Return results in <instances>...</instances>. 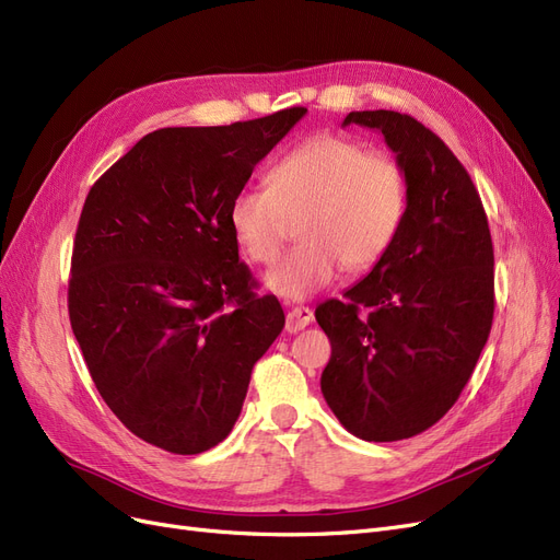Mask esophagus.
I'll return each mask as SVG.
<instances>
[{"label":"esophagus","mask_w":560,"mask_h":560,"mask_svg":"<svg viewBox=\"0 0 560 560\" xmlns=\"http://www.w3.org/2000/svg\"><path fill=\"white\" fill-rule=\"evenodd\" d=\"M312 320H314L312 308H308V306H295L285 316V332L295 335V332H300V329H304Z\"/></svg>","instance_id":"obj_1"}]
</instances>
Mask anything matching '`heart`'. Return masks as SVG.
Returning a JSON list of instances; mask_svg holds the SVG:
<instances>
[{
    "mask_svg": "<svg viewBox=\"0 0 560 560\" xmlns=\"http://www.w3.org/2000/svg\"><path fill=\"white\" fill-rule=\"evenodd\" d=\"M408 210V179L397 159L366 152L341 136H316L283 154L267 186H242L228 225L254 262H272L298 221L302 240L267 272V285L304 300L350 272L376 265L395 244Z\"/></svg>",
    "mask_w": 560,
    "mask_h": 560,
    "instance_id": "heart-1",
    "label": "heart"
}]
</instances>
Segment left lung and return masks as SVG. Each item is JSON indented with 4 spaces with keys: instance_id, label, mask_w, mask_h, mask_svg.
I'll list each match as a JSON object with an SVG mask.
<instances>
[{
    "instance_id": "obj_1",
    "label": "left lung",
    "mask_w": 560,
    "mask_h": 560,
    "mask_svg": "<svg viewBox=\"0 0 560 560\" xmlns=\"http://www.w3.org/2000/svg\"><path fill=\"white\" fill-rule=\"evenodd\" d=\"M383 133L408 179L389 252L327 300L316 320L332 343L320 389L362 441L418 436L459 399L493 320V246L478 189L424 124L395 110L348 113Z\"/></svg>"
}]
</instances>
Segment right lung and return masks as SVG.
<instances>
[{"label": "right lung", "instance_id": "obj_1", "mask_svg": "<svg viewBox=\"0 0 560 560\" xmlns=\"http://www.w3.org/2000/svg\"><path fill=\"white\" fill-rule=\"evenodd\" d=\"M304 115L152 131L88 194L69 318L98 395L144 443L173 454L219 445L281 335L283 308L254 293L228 205Z\"/></svg>", "mask_w": 560, "mask_h": 560}]
</instances>
